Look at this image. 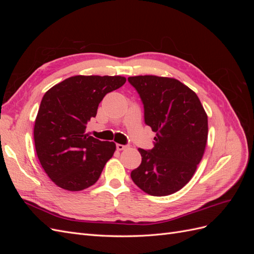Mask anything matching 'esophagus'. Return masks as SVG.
<instances>
[{
  "mask_svg": "<svg viewBox=\"0 0 254 254\" xmlns=\"http://www.w3.org/2000/svg\"><path fill=\"white\" fill-rule=\"evenodd\" d=\"M129 147L128 145H122V144H117V149L118 150H124Z\"/></svg>",
  "mask_w": 254,
  "mask_h": 254,
  "instance_id": "34e87169",
  "label": "esophagus"
}]
</instances>
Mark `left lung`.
Segmentation results:
<instances>
[{
	"mask_svg": "<svg viewBox=\"0 0 254 254\" xmlns=\"http://www.w3.org/2000/svg\"><path fill=\"white\" fill-rule=\"evenodd\" d=\"M144 105L145 124L156 132L153 148H139L140 166L132 181L151 196L181 190L194 176L207 141V115L197 94L170 77H128Z\"/></svg>",
	"mask_w": 254,
	"mask_h": 254,
	"instance_id": "obj_1",
	"label": "left lung"
}]
</instances>
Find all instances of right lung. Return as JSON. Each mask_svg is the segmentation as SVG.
Listing matches in <instances>:
<instances>
[{
    "mask_svg": "<svg viewBox=\"0 0 254 254\" xmlns=\"http://www.w3.org/2000/svg\"><path fill=\"white\" fill-rule=\"evenodd\" d=\"M125 82L123 76L77 75L44 94L35 121V147L44 172L59 188L78 191L98 180L117 146L90 136L87 124L104 96Z\"/></svg>",
    "mask_w": 254,
    "mask_h": 254,
    "instance_id": "1",
    "label": "right lung"
}]
</instances>
